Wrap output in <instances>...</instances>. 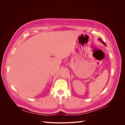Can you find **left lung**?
<instances>
[{
  "mask_svg": "<svg viewBox=\"0 0 125 125\" xmlns=\"http://www.w3.org/2000/svg\"><path fill=\"white\" fill-rule=\"evenodd\" d=\"M99 40L102 42V43H103L104 45H105V46H106V44L104 43V42L103 41H102V39H99Z\"/></svg>",
  "mask_w": 125,
  "mask_h": 125,
  "instance_id": "left-lung-1",
  "label": "left lung"
}]
</instances>
